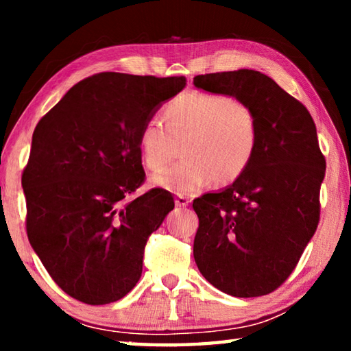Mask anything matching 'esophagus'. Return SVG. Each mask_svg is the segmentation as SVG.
<instances>
[{
  "mask_svg": "<svg viewBox=\"0 0 351 351\" xmlns=\"http://www.w3.org/2000/svg\"><path fill=\"white\" fill-rule=\"evenodd\" d=\"M175 204L178 207H187L190 204V199L187 197H184V195H178L175 198Z\"/></svg>",
  "mask_w": 351,
  "mask_h": 351,
  "instance_id": "1",
  "label": "esophagus"
}]
</instances>
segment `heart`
Returning <instances> with one entry per match:
<instances>
[{
	"mask_svg": "<svg viewBox=\"0 0 351 351\" xmlns=\"http://www.w3.org/2000/svg\"><path fill=\"white\" fill-rule=\"evenodd\" d=\"M164 123L145 122L138 134L142 162L161 170L178 154L182 144L186 158L154 175L156 187L187 195L210 180L229 184L245 173L258 142L257 117L240 99L218 93L190 91L164 106Z\"/></svg>",
	"mask_w": 351,
	"mask_h": 351,
	"instance_id": "heart-1",
	"label": "heart"
}]
</instances>
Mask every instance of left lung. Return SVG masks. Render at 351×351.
<instances>
[{"label":"left lung","mask_w":351,"mask_h":351,"mask_svg":"<svg viewBox=\"0 0 351 351\" xmlns=\"http://www.w3.org/2000/svg\"><path fill=\"white\" fill-rule=\"evenodd\" d=\"M198 90L240 99L257 117L252 162L230 186L193 201V257L234 297L269 294L287 280L316 232L325 176L316 125L299 100L254 69L193 77Z\"/></svg>","instance_id":"8db88e82"}]
</instances>
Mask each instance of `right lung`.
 <instances>
[{
  "label": "right lung",
  "mask_w": 351,
  "mask_h": 351,
  "mask_svg": "<svg viewBox=\"0 0 351 351\" xmlns=\"http://www.w3.org/2000/svg\"><path fill=\"white\" fill-rule=\"evenodd\" d=\"M186 77L100 73L74 85L35 127L23 171L29 243L64 293L90 305L122 299L142 274L144 247L173 210L152 189L138 134Z\"/></svg>",
  "instance_id": "obj_1"
}]
</instances>
